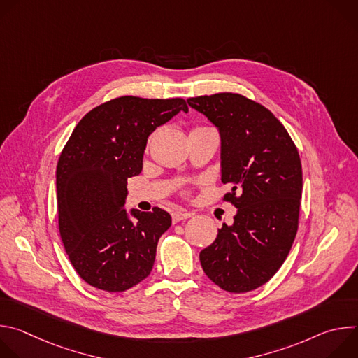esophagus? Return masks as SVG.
<instances>
[{
	"instance_id": "1",
	"label": "esophagus",
	"mask_w": 358,
	"mask_h": 358,
	"mask_svg": "<svg viewBox=\"0 0 358 358\" xmlns=\"http://www.w3.org/2000/svg\"><path fill=\"white\" fill-rule=\"evenodd\" d=\"M192 214L191 213H181V211H177V213H173V222L177 224L182 220H187V218H191Z\"/></svg>"
}]
</instances>
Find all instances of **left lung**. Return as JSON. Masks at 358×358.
Instances as JSON below:
<instances>
[{
    "label": "left lung",
    "mask_w": 358,
    "mask_h": 358,
    "mask_svg": "<svg viewBox=\"0 0 358 358\" xmlns=\"http://www.w3.org/2000/svg\"><path fill=\"white\" fill-rule=\"evenodd\" d=\"M187 101L220 131L221 181L232 187L224 199L238 208L234 224H224L201 250V266L221 289L250 292L279 271L297 232L303 187L297 148L272 112L242 94Z\"/></svg>",
    "instance_id": "obj_1"
}]
</instances>
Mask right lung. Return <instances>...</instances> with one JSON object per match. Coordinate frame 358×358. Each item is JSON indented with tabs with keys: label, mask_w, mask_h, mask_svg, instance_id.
Returning a JSON list of instances; mask_svg holds the SVG:
<instances>
[{
	"label": "right lung",
	"mask_w": 358,
	"mask_h": 358,
	"mask_svg": "<svg viewBox=\"0 0 358 358\" xmlns=\"http://www.w3.org/2000/svg\"><path fill=\"white\" fill-rule=\"evenodd\" d=\"M181 110L188 106L180 97L122 96L85 115L65 144L57 167L59 234L90 286L124 292L150 275L171 217L159 207L127 213V178L141 173L148 136Z\"/></svg>",
	"instance_id": "1"
}]
</instances>
